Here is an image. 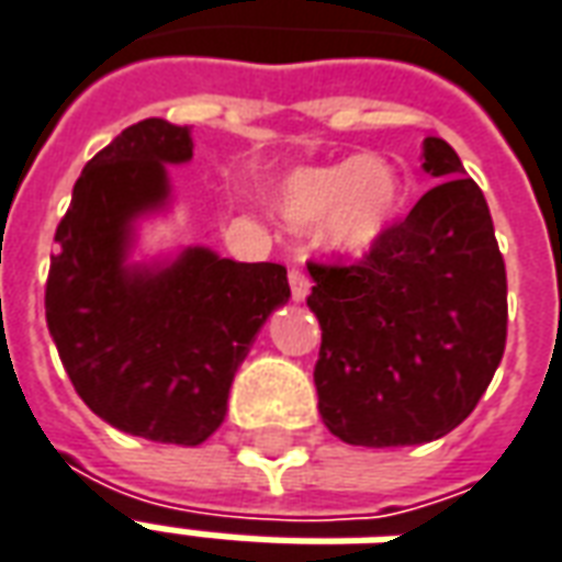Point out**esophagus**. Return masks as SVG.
Instances as JSON below:
<instances>
[{
    "mask_svg": "<svg viewBox=\"0 0 562 562\" xmlns=\"http://www.w3.org/2000/svg\"><path fill=\"white\" fill-rule=\"evenodd\" d=\"M289 285H292L294 301H304L306 294H310V277H306V270L301 265L289 268Z\"/></svg>",
    "mask_w": 562,
    "mask_h": 562,
    "instance_id": "34e87169",
    "label": "esophagus"
}]
</instances>
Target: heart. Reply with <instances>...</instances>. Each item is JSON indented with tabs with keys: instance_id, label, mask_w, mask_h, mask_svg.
Masks as SVG:
<instances>
[{
	"instance_id": "b5f03b06",
	"label": "heart",
	"mask_w": 562,
	"mask_h": 562,
	"mask_svg": "<svg viewBox=\"0 0 562 562\" xmlns=\"http://www.w3.org/2000/svg\"><path fill=\"white\" fill-rule=\"evenodd\" d=\"M403 207L397 171L379 156L297 168L273 189V210L294 228L318 222L322 244L342 256H364L391 232Z\"/></svg>"
}]
</instances>
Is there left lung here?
<instances>
[{"label":"left lung","mask_w":562,"mask_h":562,"mask_svg":"<svg viewBox=\"0 0 562 562\" xmlns=\"http://www.w3.org/2000/svg\"><path fill=\"white\" fill-rule=\"evenodd\" d=\"M442 183L355 265L310 261L322 325L318 413L349 446H422L482 401L506 349V261L482 189L442 138H424Z\"/></svg>","instance_id":"8db88e82"}]
</instances>
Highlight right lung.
Returning <instances> with one entry per match:
<instances>
[{"label": "right lung", "mask_w": 562, "mask_h": 562, "mask_svg": "<svg viewBox=\"0 0 562 562\" xmlns=\"http://www.w3.org/2000/svg\"><path fill=\"white\" fill-rule=\"evenodd\" d=\"M192 159L189 128L149 116L99 149L75 183L47 273V328L71 385L116 430L201 446L225 418L234 373L289 301L273 261L189 246L128 265L135 220L168 204L165 165Z\"/></svg>", "instance_id": "add662e5"}]
</instances>
